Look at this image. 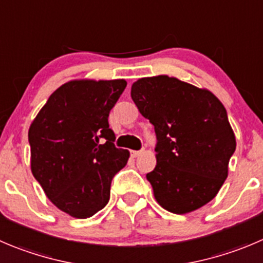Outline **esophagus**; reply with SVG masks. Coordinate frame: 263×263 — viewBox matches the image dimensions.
Masks as SVG:
<instances>
[{
  "label": "esophagus",
  "instance_id": "1",
  "mask_svg": "<svg viewBox=\"0 0 263 263\" xmlns=\"http://www.w3.org/2000/svg\"><path fill=\"white\" fill-rule=\"evenodd\" d=\"M142 154V151H130V155H132V157H137V156H139V155Z\"/></svg>",
  "mask_w": 263,
  "mask_h": 263
}]
</instances>
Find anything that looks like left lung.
I'll list each match as a JSON object with an SVG mask.
<instances>
[{
    "instance_id": "8db88e82",
    "label": "left lung",
    "mask_w": 263,
    "mask_h": 263,
    "mask_svg": "<svg viewBox=\"0 0 263 263\" xmlns=\"http://www.w3.org/2000/svg\"><path fill=\"white\" fill-rule=\"evenodd\" d=\"M132 99L155 126L157 162L147 179L157 202L176 214L208 204L236 148L223 104L209 90L167 76L134 82Z\"/></svg>"
}]
</instances>
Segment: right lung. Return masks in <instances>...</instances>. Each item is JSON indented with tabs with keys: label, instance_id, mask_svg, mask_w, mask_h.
Listing matches in <instances>:
<instances>
[{
	"label": "right lung",
	"instance_id": "add662e5",
	"mask_svg": "<svg viewBox=\"0 0 263 263\" xmlns=\"http://www.w3.org/2000/svg\"><path fill=\"white\" fill-rule=\"evenodd\" d=\"M125 80H76L62 85L31 124V169L50 201L74 218H89L109 200L115 174L129 151L116 148L109 111Z\"/></svg>",
	"mask_w": 263,
	"mask_h": 263
}]
</instances>
